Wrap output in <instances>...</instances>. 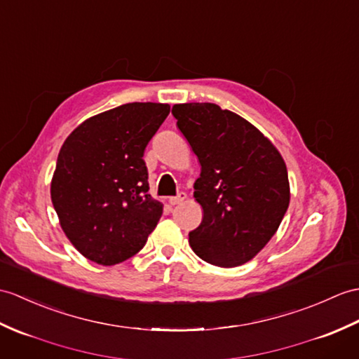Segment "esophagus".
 Segmentation results:
<instances>
[{
    "instance_id": "obj_1",
    "label": "esophagus",
    "mask_w": 359,
    "mask_h": 359,
    "mask_svg": "<svg viewBox=\"0 0 359 359\" xmlns=\"http://www.w3.org/2000/svg\"><path fill=\"white\" fill-rule=\"evenodd\" d=\"M185 198H187V194H185V193H179L177 196L170 197V203H171V205H179V203H182Z\"/></svg>"
}]
</instances>
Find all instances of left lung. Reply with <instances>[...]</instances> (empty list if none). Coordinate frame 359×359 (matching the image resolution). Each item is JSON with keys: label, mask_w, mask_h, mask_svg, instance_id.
I'll use <instances>...</instances> for the list:
<instances>
[{"label": "left lung", "mask_w": 359, "mask_h": 359, "mask_svg": "<svg viewBox=\"0 0 359 359\" xmlns=\"http://www.w3.org/2000/svg\"><path fill=\"white\" fill-rule=\"evenodd\" d=\"M172 114L202 165L194 197L203 220L189 245L206 263L236 268L262 251L285 217L286 163L252 123L219 105L177 104Z\"/></svg>", "instance_id": "1"}]
</instances>
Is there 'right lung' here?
Wrapping results in <instances>:
<instances>
[{"label": "right lung", "instance_id": "add662e5", "mask_svg": "<svg viewBox=\"0 0 359 359\" xmlns=\"http://www.w3.org/2000/svg\"><path fill=\"white\" fill-rule=\"evenodd\" d=\"M168 114V104H125L82 122L65 139L50 194L65 236L88 260L125 262L159 222L163 205L148 194L144 151Z\"/></svg>", "mask_w": 359, "mask_h": 359}]
</instances>
